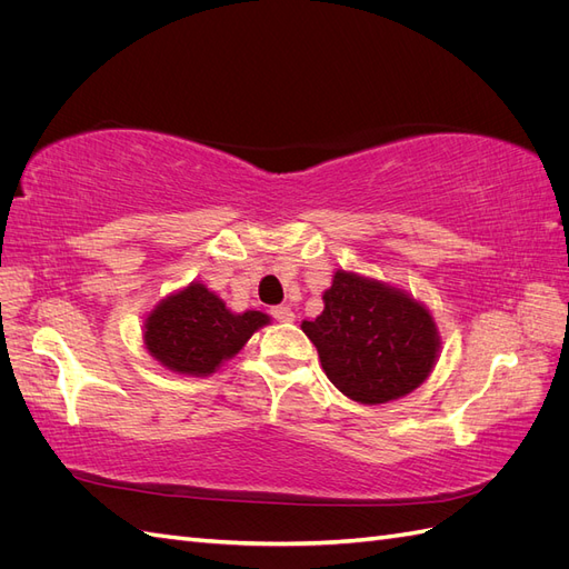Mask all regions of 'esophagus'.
Wrapping results in <instances>:
<instances>
[{
  "label": "esophagus",
  "mask_w": 569,
  "mask_h": 569,
  "mask_svg": "<svg viewBox=\"0 0 569 569\" xmlns=\"http://www.w3.org/2000/svg\"><path fill=\"white\" fill-rule=\"evenodd\" d=\"M272 316H274V320H280V322H291V320L297 318L295 311H291V306H287V303L274 306V308H272Z\"/></svg>",
  "instance_id": "obj_1"
}]
</instances>
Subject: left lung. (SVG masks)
<instances>
[{
  "label": "left lung",
  "mask_w": 569,
  "mask_h": 569,
  "mask_svg": "<svg viewBox=\"0 0 569 569\" xmlns=\"http://www.w3.org/2000/svg\"><path fill=\"white\" fill-rule=\"evenodd\" d=\"M325 308L301 330L316 343L330 382L351 401L403 399L432 375L441 337L429 308L408 291L351 270H337Z\"/></svg>",
  "instance_id": "8db88e82"
}]
</instances>
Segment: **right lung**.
<instances>
[{
	"label": "right lung",
	"instance_id": "right-lung-1",
	"mask_svg": "<svg viewBox=\"0 0 569 569\" xmlns=\"http://www.w3.org/2000/svg\"><path fill=\"white\" fill-rule=\"evenodd\" d=\"M270 325L263 311L234 313L216 291L189 282L170 291L144 318V349L163 368L187 377H209L244 349L253 332Z\"/></svg>",
	"mask_w": 569,
	"mask_h": 569
}]
</instances>
